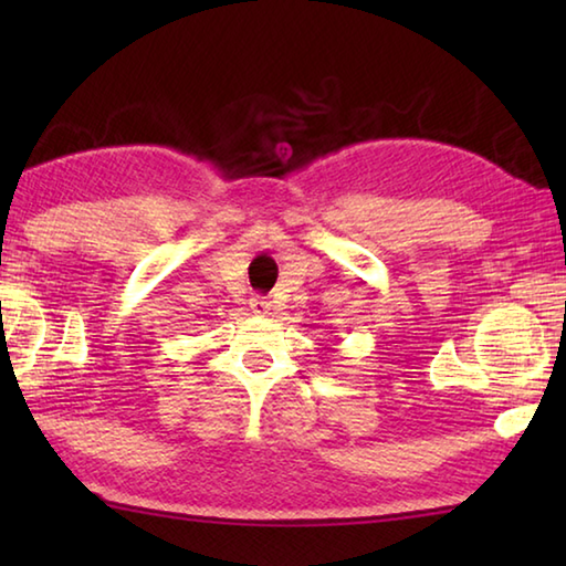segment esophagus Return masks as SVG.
Returning a JSON list of instances; mask_svg holds the SVG:
<instances>
[{
    "label": "esophagus",
    "mask_w": 566,
    "mask_h": 566,
    "mask_svg": "<svg viewBox=\"0 0 566 566\" xmlns=\"http://www.w3.org/2000/svg\"><path fill=\"white\" fill-rule=\"evenodd\" d=\"M250 308H252V314H255V316H264L270 311V304L264 302V298L255 296V298H250Z\"/></svg>",
    "instance_id": "34e87169"
}]
</instances>
